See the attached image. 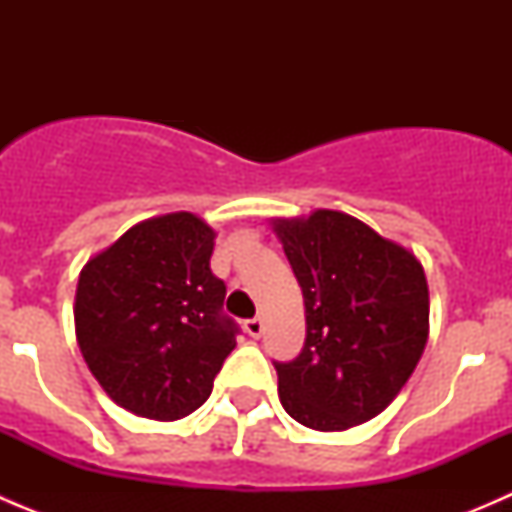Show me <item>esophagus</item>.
Segmentation results:
<instances>
[{"label": "esophagus", "mask_w": 512, "mask_h": 512, "mask_svg": "<svg viewBox=\"0 0 512 512\" xmlns=\"http://www.w3.org/2000/svg\"><path fill=\"white\" fill-rule=\"evenodd\" d=\"M262 329H265V322H262L260 317H255V319H247V322H245V332L250 334L252 339L262 337Z\"/></svg>", "instance_id": "esophagus-1"}]
</instances>
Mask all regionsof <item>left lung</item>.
I'll return each mask as SVG.
<instances>
[{"label":"left lung","mask_w":512,"mask_h":512,"mask_svg":"<svg viewBox=\"0 0 512 512\" xmlns=\"http://www.w3.org/2000/svg\"><path fill=\"white\" fill-rule=\"evenodd\" d=\"M302 287L307 339L275 361L280 401L302 426L347 431L396 399L428 339V285L414 252L339 210L277 218Z\"/></svg>","instance_id":"obj_1"}]
</instances>
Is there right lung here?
Listing matches in <instances>:
<instances>
[{"label": "right lung", "mask_w": 512, "mask_h": 512, "mask_svg": "<svg viewBox=\"0 0 512 512\" xmlns=\"http://www.w3.org/2000/svg\"><path fill=\"white\" fill-rule=\"evenodd\" d=\"M215 230L193 213L143 220L79 275L76 342L101 389L131 414L175 421L208 401L235 349Z\"/></svg>", "instance_id": "add662e5"}]
</instances>
